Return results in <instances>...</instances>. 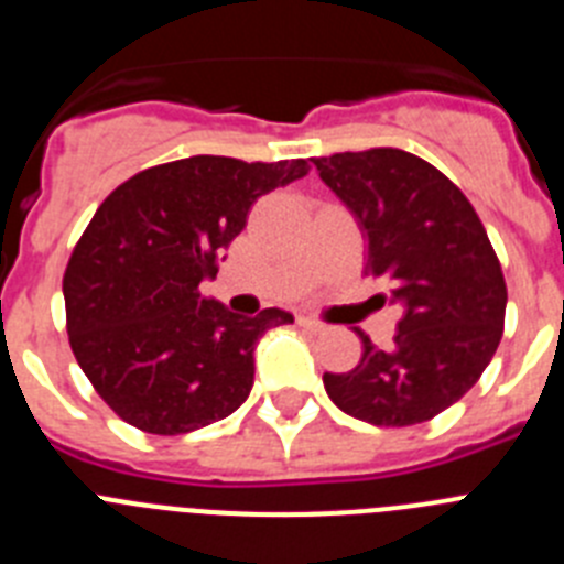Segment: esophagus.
<instances>
[{"mask_svg": "<svg viewBox=\"0 0 564 564\" xmlns=\"http://www.w3.org/2000/svg\"><path fill=\"white\" fill-rule=\"evenodd\" d=\"M296 322H299V327H305V330H311V333H325V330H327V325H325V322H318V318H311V316H299Z\"/></svg>", "mask_w": 564, "mask_h": 564, "instance_id": "1", "label": "esophagus"}]
</instances>
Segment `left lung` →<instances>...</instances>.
<instances>
[{"label":"left lung","mask_w":564,"mask_h":564,"mask_svg":"<svg viewBox=\"0 0 564 564\" xmlns=\"http://www.w3.org/2000/svg\"><path fill=\"white\" fill-rule=\"evenodd\" d=\"M313 163L367 234L364 273L403 307L392 350L356 330L361 361L325 372L327 395L376 426L432 421L480 381L497 352L508 302L500 259L466 194L417 154L376 147Z\"/></svg>","instance_id":"obj_1"}]
</instances>
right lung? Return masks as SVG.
<instances>
[{
    "label": "right lung",
    "mask_w": 564,
    "mask_h": 564,
    "mask_svg": "<svg viewBox=\"0 0 564 564\" xmlns=\"http://www.w3.org/2000/svg\"><path fill=\"white\" fill-rule=\"evenodd\" d=\"M307 161L194 154L132 174L93 214L64 271L73 356L101 401L134 430L186 435L231 415L253 387V347L293 316H237L203 296L223 251L265 192Z\"/></svg>",
    "instance_id": "add662e5"
}]
</instances>
